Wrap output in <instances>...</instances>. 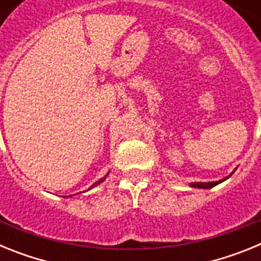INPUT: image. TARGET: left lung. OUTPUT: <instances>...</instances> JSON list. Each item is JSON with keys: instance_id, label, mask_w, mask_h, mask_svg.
I'll use <instances>...</instances> for the list:
<instances>
[{"instance_id": "obj_1", "label": "left lung", "mask_w": 261, "mask_h": 261, "mask_svg": "<svg viewBox=\"0 0 261 261\" xmlns=\"http://www.w3.org/2000/svg\"><path fill=\"white\" fill-rule=\"evenodd\" d=\"M227 177H226V179H227ZM226 179H223V180H226ZM223 180L209 181V183H191V187H195V188H205V190H206V188H212V187L217 186V184H220L221 181H223Z\"/></svg>"}]
</instances>
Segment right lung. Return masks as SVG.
<instances>
[{"mask_svg": "<svg viewBox=\"0 0 261 261\" xmlns=\"http://www.w3.org/2000/svg\"><path fill=\"white\" fill-rule=\"evenodd\" d=\"M106 177H107V175H106V176H105V177H102V179H100V180H98V181H96V183H94V184H93V187L98 186V184H99V183H102V181H103V180H105Z\"/></svg>", "mask_w": 261, "mask_h": 261, "instance_id": "obj_1", "label": "right lung"}]
</instances>
